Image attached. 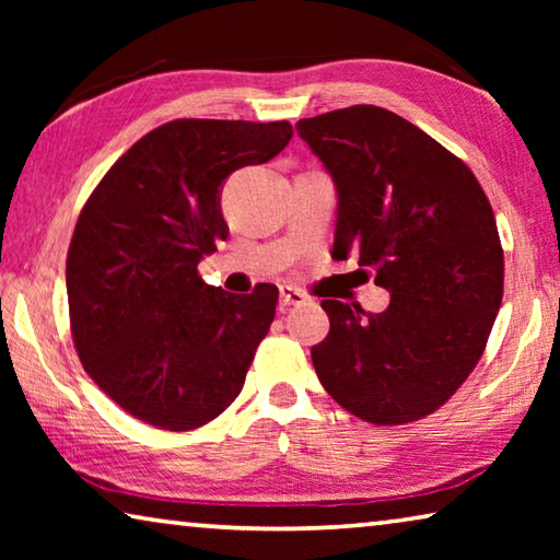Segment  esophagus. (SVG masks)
<instances>
[{
    "label": "esophagus",
    "instance_id": "1",
    "mask_svg": "<svg viewBox=\"0 0 560 560\" xmlns=\"http://www.w3.org/2000/svg\"><path fill=\"white\" fill-rule=\"evenodd\" d=\"M308 296L296 287H281L279 289V308L281 311H289L291 306H301V303H306Z\"/></svg>",
    "mask_w": 560,
    "mask_h": 560
}]
</instances>
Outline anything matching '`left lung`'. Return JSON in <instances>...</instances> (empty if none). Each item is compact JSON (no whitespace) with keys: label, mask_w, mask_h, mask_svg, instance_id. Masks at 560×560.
<instances>
[{"label":"left lung","mask_w":560,"mask_h":560,"mask_svg":"<svg viewBox=\"0 0 560 560\" xmlns=\"http://www.w3.org/2000/svg\"><path fill=\"white\" fill-rule=\"evenodd\" d=\"M336 185L334 254L390 291L381 314L326 299L311 348L334 400L373 424H405L457 393L485 353L504 296V252L471 170L410 120L350 106L296 122Z\"/></svg>","instance_id":"1"}]
</instances>
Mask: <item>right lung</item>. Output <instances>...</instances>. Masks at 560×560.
<instances>
[{
    "label": "right lung",
    "instance_id": "obj_1",
    "mask_svg": "<svg viewBox=\"0 0 560 560\" xmlns=\"http://www.w3.org/2000/svg\"><path fill=\"white\" fill-rule=\"evenodd\" d=\"M291 122L183 118L113 165L75 222L66 259L71 334L86 373L160 430H195L242 393L279 289L230 293L197 264L230 234L222 187L279 155Z\"/></svg>",
    "mask_w": 560,
    "mask_h": 560
}]
</instances>
